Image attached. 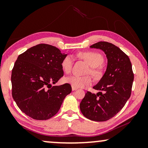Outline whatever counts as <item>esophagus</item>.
<instances>
[{
	"instance_id": "obj_1",
	"label": "esophagus",
	"mask_w": 148,
	"mask_h": 148,
	"mask_svg": "<svg viewBox=\"0 0 148 148\" xmlns=\"http://www.w3.org/2000/svg\"><path fill=\"white\" fill-rule=\"evenodd\" d=\"M77 90V88H75V87H73V86H72V90L73 91H75V90Z\"/></svg>"
}]
</instances>
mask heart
<instances>
[{"label":"heart","mask_w":148,"mask_h":148,"mask_svg":"<svg viewBox=\"0 0 148 148\" xmlns=\"http://www.w3.org/2000/svg\"><path fill=\"white\" fill-rule=\"evenodd\" d=\"M79 56L86 60L87 63L90 66L87 71V73L91 74L96 79L102 77V72L98 66L102 65L104 62V58L100 54L94 52H84L79 54ZM73 63V58L71 55H67L62 60L61 66L62 70L66 73H69L71 71ZM66 83L71 85L75 88H85L90 86L92 84V78L90 75L79 76L77 75H72L65 78Z\"/></svg>","instance_id":"heart-1"}]
</instances>
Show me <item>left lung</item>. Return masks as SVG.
I'll list each match as a JSON object with an SVG mask.
<instances>
[{
    "label": "left lung",
    "mask_w": 148,
    "mask_h": 148,
    "mask_svg": "<svg viewBox=\"0 0 148 148\" xmlns=\"http://www.w3.org/2000/svg\"><path fill=\"white\" fill-rule=\"evenodd\" d=\"M90 48H99L106 54V72L97 85L98 94L87 92L79 104L81 112L94 121H106L114 117L130 98L134 74L129 56L120 48L107 42H99Z\"/></svg>",
    "instance_id": "obj_1"
}]
</instances>
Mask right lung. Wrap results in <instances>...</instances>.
I'll use <instances>...</instances> for the list:
<instances>
[{
  "label": "right lung",
  "mask_w": 148,
  "mask_h": 148,
  "mask_svg": "<svg viewBox=\"0 0 148 148\" xmlns=\"http://www.w3.org/2000/svg\"><path fill=\"white\" fill-rule=\"evenodd\" d=\"M66 56L55 46L40 44L19 54L12 69V96L22 112L36 120L54 116L65 97L69 84L52 86L63 76L61 62Z\"/></svg>",
  "instance_id": "obj_1"
}]
</instances>
